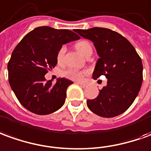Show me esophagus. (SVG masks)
Masks as SVG:
<instances>
[{"label": "esophagus", "mask_w": 151, "mask_h": 151, "mask_svg": "<svg viewBox=\"0 0 151 151\" xmlns=\"http://www.w3.org/2000/svg\"><path fill=\"white\" fill-rule=\"evenodd\" d=\"M78 85H80V86H81V87H83V88H86V87H87L88 86V85L86 84V83H81V82H77Z\"/></svg>", "instance_id": "34e87169"}]
</instances>
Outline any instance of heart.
Returning a JSON list of instances; mask_svg holds the SVG:
<instances>
[{
	"label": "heart",
	"instance_id": "1",
	"mask_svg": "<svg viewBox=\"0 0 151 151\" xmlns=\"http://www.w3.org/2000/svg\"><path fill=\"white\" fill-rule=\"evenodd\" d=\"M76 47L85 57L87 56L89 52H92V47L90 45V43L86 40H82V41L78 42L76 44ZM65 52H66V47L65 45H62L58 50V54H57V59L59 63H62L64 61ZM87 72H88L87 70H81L76 69V68H69L62 72V76L67 79L71 80V81H81L84 78V76L87 74Z\"/></svg>",
	"mask_w": 151,
	"mask_h": 151
}]
</instances>
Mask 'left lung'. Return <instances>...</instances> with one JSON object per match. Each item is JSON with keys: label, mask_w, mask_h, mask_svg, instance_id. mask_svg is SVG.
Instances as JSON below:
<instances>
[{"label": "left lung", "mask_w": 151, "mask_h": 151, "mask_svg": "<svg viewBox=\"0 0 151 151\" xmlns=\"http://www.w3.org/2000/svg\"><path fill=\"white\" fill-rule=\"evenodd\" d=\"M81 37L91 40L99 56L93 78L101 76L108 85L87 105L100 117H113L127 110L137 98L143 80L141 58L132 43L117 32L106 28L76 29Z\"/></svg>", "instance_id": "obj_1"}]
</instances>
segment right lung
Here are the masks:
<instances>
[{"label": "right lung", "mask_w": 151, "mask_h": 151, "mask_svg": "<svg viewBox=\"0 0 151 151\" xmlns=\"http://www.w3.org/2000/svg\"><path fill=\"white\" fill-rule=\"evenodd\" d=\"M68 29L38 27L23 38L8 62V78L19 102L35 114H50L65 103L66 89L73 84L65 78L56 84L47 81L46 74L58 63L59 48L66 42L79 39Z\"/></svg>", "instance_id": "right-lung-1"}]
</instances>
